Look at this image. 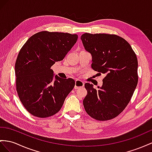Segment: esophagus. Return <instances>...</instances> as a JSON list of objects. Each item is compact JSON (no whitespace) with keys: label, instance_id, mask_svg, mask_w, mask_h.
Instances as JSON below:
<instances>
[{"label":"esophagus","instance_id":"obj_1","mask_svg":"<svg viewBox=\"0 0 152 152\" xmlns=\"http://www.w3.org/2000/svg\"><path fill=\"white\" fill-rule=\"evenodd\" d=\"M83 86H84V83L82 81L78 80L75 81V89H78L80 88L83 87Z\"/></svg>","mask_w":152,"mask_h":152}]
</instances>
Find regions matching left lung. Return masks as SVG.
Wrapping results in <instances>:
<instances>
[{
  "label": "left lung",
  "instance_id": "left-lung-1",
  "mask_svg": "<svg viewBox=\"0 0 152 152\" xmlns=\"http://www.w3.org/2000/svg\"><path fill=\"white\" fill-rule=\"evenodd\" d=\"M81 40L92 55V69L105 75L98 90L92 84H85L87 91L83 102L85 110L98 121L115 118L126 108L137 87L136 54L127 41L115 34L86 33Z\"/></svg>",
  "mask_w": 152,
  "mask_h": 152
}]
</instances>
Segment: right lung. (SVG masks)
Returning a JSON list of instances; mask_svg holds the SVG:
<instances>
[{"mask_svg":"<svg viewBox=\"0 0 152 152\" xmlns=\"http://www.w3.org/2000/svg\"><path fill=\"white\" fill-rule=\"evenodd\" d=\"M77 35L44 31L31 37L19 51L15 63L16 88L19 98L31 114L45 118L56 114L75 81L55 76L50 67L64 59Z\"/></svg>","mask_w":152,"mask_h":152,"instance_id":"1","label":"right lung"}]
</instances>
